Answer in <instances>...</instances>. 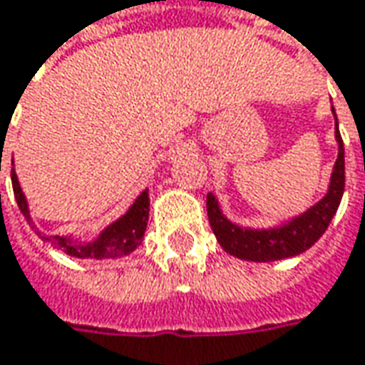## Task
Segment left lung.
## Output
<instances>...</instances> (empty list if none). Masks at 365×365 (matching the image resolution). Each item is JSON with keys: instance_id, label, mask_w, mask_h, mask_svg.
Here are the masks:
<instances>
[{"instance_id": "left-lung-1", "label": "left lung", "mask_w": 365, "mask_h": 365, "mask_svg": "<svg viewBox=\"0 0 365 365\" xmlns=\"http://www.w3.org/2000/svg\"><path fill=\"white\" fill-rule=\"evenodd\" d=\"M335 115V109H333ZM335 140L339 144V154L331 173L329 189L325 197L307 209L299 217L288 219L287 223L268 230H252L235 225L223 215L219 201L213 192L207 195V215L211 230L217 237L219 245L230 252L232 256L250 262H274L299 256L307 252L317 240L329 227L331 219L335 215L337 207L341 203L345 189V156L344 140L337 128V115H335Z\"/></svg>"}]
</instances>
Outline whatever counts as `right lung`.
Returning <instances> with one entry per match:
<instances>
[{
	"instance_id": "right-lung-1",
	"label": "right lung",
	"mask_w": 365,
	"mask_h": 365,
	"mask_svg": "<svg viewBox=\"0 0 365 365\" xmlns=\"http://www.w3.org/2000/svg\"><path fill=\"white\" fill-rule=\"evenodd\" d=\"M11 185H14V195L18 207L24 213V217L28 219V223L34 227L32 217H30V209L28 201L24 197L20 187V180L16 176V170L11 168ZM148 213H150V199H148V190H144L133 205L128 209L125 215H121L118 221H113L111 225H107L103 232L99 233L97 240H93L89 244H78L71 235H46L42 232H36L44 242L54 245L56 250H63L68 256H75L81 259H109L121 258L132 254L138 245L144 240V232L148 225Z\"/></svg>"
}]
</instances>
